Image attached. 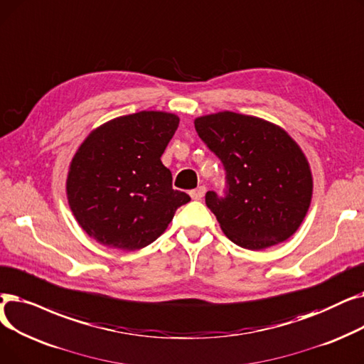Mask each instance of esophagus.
Masks as SVG:
<instances>
[{"mask_svg":"<svg viewBox=\"0 0 364 364\" xmlns=\"http://www.w3.org/2000/svg\"><path fill=\"white\" fill-rule=\"evenodd\" d=\"M205 194V186H198L197 189H193L191 193H189V196H191L193 200H201Z\"/></svg>","mask_w":364,"mask_h":364,"instance_id":"esophagus-1","label":"esophagus"}]
</instances>
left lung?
<instances>
[{"label": "left lung", "instance_id": "left-lung-1", "mask_svg": "<svg viewBox=\"0 0 364 364\" xmlns=\"http://www.w3.org/2000/svg\"><path fill=\"white\" fill-rule=\"evenodd\" d=\"M194 124L227 171V196L205 194L223 234L249 250L295 234L309 209L313 175L290 134L264 118L231 111L198 117Z\"/></svg>", "mask_w": 364, "mask_h": 364}]
</instances>
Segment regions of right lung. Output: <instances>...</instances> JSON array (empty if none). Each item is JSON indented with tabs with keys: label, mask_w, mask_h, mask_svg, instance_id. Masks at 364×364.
I'll use <instances>...</instances> for the list:
<instances>
[{
	"label": "right lung",
	"mask_w": 364,
	"mask_h": 364,
	"mask_svg": "<svg viewBox=\"0 0 364 364\" xmlns=\"http://www.w3.org/2000/svg\"><path fill=\"white\" fill-rule=\"evenodd\" d=\"M178 126L175 114L141 111L107 121L80 145L66 196L78 225L97 243L127 252L146 247L191 200L171 188L161 163Z\"/></svg>",
	"instance_id": "obj_1"
}]
</instances>
